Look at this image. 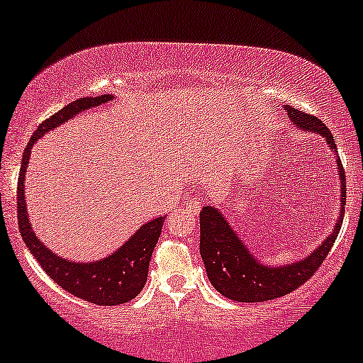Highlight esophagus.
Segmentation results:
<instances>
[{
  "label": "esophagus",
  "instance_id": "esophagus-1",
  "mask_svg": "<svg viewBox=\"0 0 363 363\" xmlns=\"http://www.w3.org/2000/svg\"><path fill=\"white\" fill-rule=\"evenodd\" d=\"M189 208L193 210V212H200L201 201L196 200V198H193V200H189Z\"/></svg>",
  "mask_w": 363,
  "mask_h": 363
}]
</instances>
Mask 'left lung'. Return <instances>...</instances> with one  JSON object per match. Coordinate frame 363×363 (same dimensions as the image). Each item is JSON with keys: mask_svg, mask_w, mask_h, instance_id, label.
I'll return each mask as SVG.
<instances>
[{"mask_svg": "<svg viewBox=\"0 0 363 363\" xmlns=\"http://www.w3.org/2000/svg\"><path fill=\"white\" fill-rule=\"evenodd\" d=\"M284 110L294 127L305 133L320 134L328 143V148L337 155L333 134L329 133L325 123L313 115H306L288 105H284ZM336 169L341 181V203L333 230L308 255L284 265H270L255 257L220 208H215L213 205L203 206L200 212V253L208 281L222 296L242 303H258L284 296L313 276L328 257L343 224L346 182L340 157H336Z\"/></svg>", "mask_w": 363, "mask_h": 363, "instance_id": "8db88e82", "label": "left lung"}]
</instances>
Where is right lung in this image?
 Listing matches in <instances>:
<instances>
[{
    "instance_id": "right-lung-1",
    "label": "right lung",
    "mask_w": 363,
    "mask_h": 363,
    "mask_svg": "<svg viewBox=\"0 0 363 363\" xmlns=\"http://www.w3.org/2000/svg\"><path fill=\"white\" fill-rule=\"evenodd\" d=\"M113 94H101V96H86L63 106L62 110L51 115L48 121L35 129L30 138L29 145L23 150L22 165L18 174L17 188V210H18V229L22 240L29 252L34 255L35 260L43 267V270L62 286L65 291L81 298V300L91 301V303L111 306L122 305L136 298L141 289L145 288L148 279V267L155 246L160 238L162 225L165 217H157L138 227L136 233L129 238L122 246H118L113 253L93 262H77L55 253L38 238L30 225L29 213H27L26 201V175L29 167L30 150L50 130L63 125L70 118L77 117L82 111L94 108V106L105 105L113 101Z\"/></svg>"
}]
</instances>
